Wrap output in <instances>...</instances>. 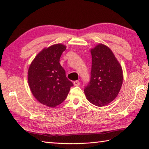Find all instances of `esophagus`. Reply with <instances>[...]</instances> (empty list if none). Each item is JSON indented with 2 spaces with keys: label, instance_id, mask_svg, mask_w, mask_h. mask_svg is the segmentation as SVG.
I'll return each instance as SVG.
<instances>
[{
  "label": "esophagus",
  "instance_id": "esophagus-1",
  "mask_svg": "<svg viewBox=\"0 0 149 149\" xmlns=\"http://www.w3.org/2000/svg\"><path fill=\"white\" fill-rule=\"evenodd\" d=\"M74 86H79V85L80 84V82L79 81H75L74 82Z\"/></svg>",
  "mask_w": 149,
  "mask_h": 149
}]
</instances>
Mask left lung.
<instances>
[{
	"label": "left lung",
	"instance_id": "8db88e82",
	"mask_svg": "<svg viewBox=\"0 0 149 149\" xmlns=\"http://www.w3.org/2000/svg\"><path fill=\"white\" fill-rule=\"evenodd\" d=\"M91 54L90 80L84 91L88 101L102 107L118 94L123 82L122 69L113 52L106 45L99 44L91 50Z\"/></svg>",
	"mask_w": 149,
	"mask_h": 149
}]
</instances>
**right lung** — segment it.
I'll list each match as a JSON object with an SVG mask.
<instances>
[{
    "label": "right lung",
    "mask_w": 149,
    "mask_h": 149,
    "mask_svg": "<svg viewBox=\"0 0 149 149\" xmlns=\"http://www.w3.org/2000/svg\"><path fill=\"white\" fill-rule=\"evenodd\" d=\"M66 47L56 44L43 49L31 63L28 83L34 97L44 105L56 107L64 101L74 86L59 63Z\"/></svg>",
    "instance_id": "add662e5"
}]
</instances>
